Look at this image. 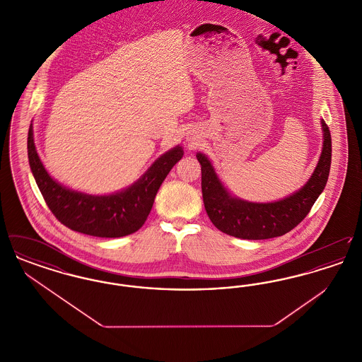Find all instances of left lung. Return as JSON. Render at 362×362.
Masks as SVG:
<instances>
[{
	"mask_svg": "<svg viewBox=\"0 0 362 362\" xmlns=\"http://www.w3.org/2000/svg\"><path fill=\"white\" fill-rule=\"evenodd\" d=\"M323 148L310 180L292 195L269 204L232 197L204 153H197L202 171V197L210 221L229 236L263 240L282 236L300 224L326 187L331 165V134L322 119Z\"/></svg>",
	"mask_w": 362,
	"mask_h": 362,
	"instance_id": "1",
	"label": "left lung"
}]
</instances>
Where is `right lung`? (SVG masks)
Instances as JSON below:
<instances>
[{
    "mask_svg": "<svg viewBox=\"0 0 362 362\" xmlns=\"http://www.w3.org/2000/svg\"><path fill=\"white\" fill-rule=\"evenodd\" d=\"M27 148L35 182L57 220L71 230L96 238H122L138 230L152 210L161 183L185 153L177 145L160 156L130 187L110 195H89L64 187L49 175L35 148L33 124Z\"/></svg>",
    "mask_w": 362,
    "mask_h": 362,
    "instance_id": "add662e5",
    "label": "right lung"
}]
</instances>
